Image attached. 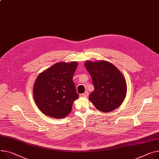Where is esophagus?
Listing matches in <instances>:
<instances>
[{
  "label": "esophagus",
  "mask_w": 159,
  "mask_h": 159,
  "mask_svg": "<svg viewBox=\"0 0 159 159\" xmlns=\"http://www.w3.org/2000/svg\"><path fill=\"white\" fill-rule=\"evenodd\" d=\"M88 95H89V93L88 91H86V92H85L84 93L81 94L80 95V97H88Z\"/></svg>",
  "instance_id": "esophagus-1"
}]
</instances>
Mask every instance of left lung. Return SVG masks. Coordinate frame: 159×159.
I'll use <instances>...</instances> for the list:
<instances>
[{"instance_id": "left-lung-1", "label": "left lung", "mask_w": 159, "mask_h": 159, "mask_svg": "<svg viewBox=\"0 0 159 159\" xmlns=\"http://www.w3.org/2000/svg\"><path fill=\"white\" fill-rule=\"evenodd\" d=\"M85 66L91 76L94 88L89 99L95 107L104 112L118 108L126 97L127 88L122 73L105 61H87Z\"/></svg>"}]
</instances>
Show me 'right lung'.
Here are the masks:
<instances>
[{
	"label": "right lung",
	"instance_id": "add662e5",
	"mask_svg": "<svg viewBox=\"0 0 159 159\" xmlns=\"http://www.w3.org/2000/svg\"><path fill=\"white\" fill-rule=\"evenodd\" d=\"M78 62H60L41 72L33 88L34 101L39 110L50 117L63 118L79 98L73 77Z\"/></svg>",
	"mask_w": 159,
	"mask_h": 159
}]
</instances>
